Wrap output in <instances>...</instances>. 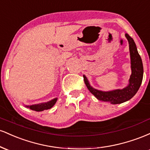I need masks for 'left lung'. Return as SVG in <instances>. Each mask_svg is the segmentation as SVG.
Masks as SVG:
<instances>
[{"label":"left lung","mask_w":150,"mask_h":150,"mask_svg":"<svg viewBox=\"0 0 150 150\" xmlns=\"http://www.w3.org/2000/svg\"><path fill=\"white\" fill-rule=\"evenodd\" d=\"M129 44L130 57L131 75L128 81V85L123 89H113L111 91H101L92 87L88 79L83 75L84 81L87 89L98 100L112 104H121L130 100L138 91L143 77V65L140 56L137 51V46L134 40L128 34H125Z\"/></svg>","instance_id":"left-lung-1"}]
</instances>
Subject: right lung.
Here are the masks:
<instances>
[{
    "label": "right lung",
    "instance_id": "obj_1",
    "mask_svg": "<svg viewBox=\"0 0 150 150\" xmlns=\"http://www.w3.org/2000/svg\"><path fill=\"white\" fill-rule=\"evenodd\" d=\"M58 100V98H54V99H51V101H47V102L44 103H39L37 104H32V105H25V107L30 108L31 110L36 111H42L44 110H47L49 108H52L54 106L56 101Z\"/></svg>",
    "mask_w": 150,
    "mask_h": 150
}]
</instances>
